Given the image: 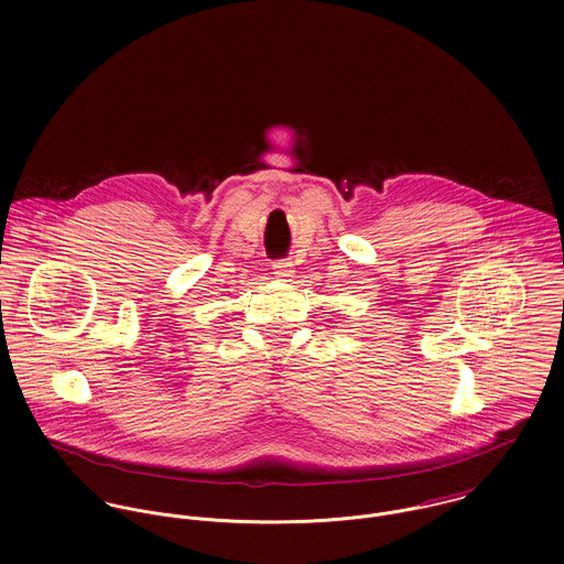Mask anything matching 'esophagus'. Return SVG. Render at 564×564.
<instances>
[{"label":"esophagus","mask_w":564,"mask_h":564,"mask_svg":"<svg viewBox=\"0 0 564 564\" xmlns=\"http://www.w3.org/2000/svg\"><path fill=\"white\" fill-rule=\"evenodd\" d=\"M273 273H275V278H280V280L291 278V275H293V262H289V260H278V262H273Z\"/></svg>","instance_id":"obj_1"}]
</instances>
